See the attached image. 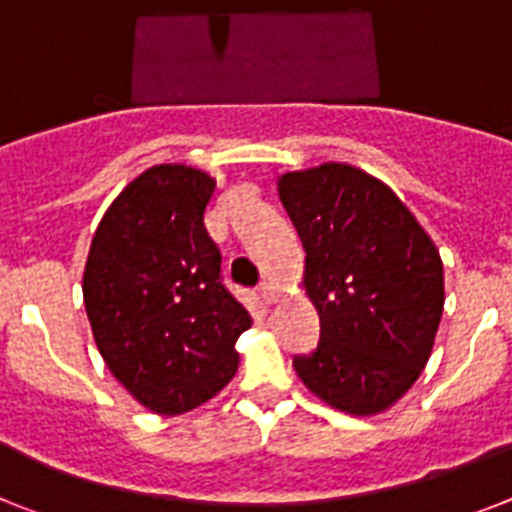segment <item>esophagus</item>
I'll return each instance as SVG.
<instances>
[{"mask_svg": "<svg viewBox=\"0 0 512 512\" xmlns=\"http://www.w3.org/2000/svg\"><path fill=\"white\" fill-rule=\"evenodd\" d=\"M260 299H263V304H276L278 302V294H276V286L273 283H263L260 286Z\"/></svg>", "mask_w": 512, "mask_h": 512, "instance_id": "1", "label": "esophagus"}]
</instances>
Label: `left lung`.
Segmentation results:
<instances>
[{
  "mask_svg": "<svg viewBox=\"0 0 512 512\" xmlns=\"http://www.w3.org/2000/svg\"><path fill=\"white\" fill-rule=\"evenodd\" d=\"M278 197L302 239V286L320 315L317 351L294 359L296 375L330 409L382 414L435 346L440 252L388 184L349 163L286 171Z\"/></svg>",
  "mask_w": 512,
  "mask_h": 512,
  "instance_id": "obj_1",
  "label": "left lung"
}]
</instances>
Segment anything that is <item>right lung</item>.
I'll use <instances>...</instances> for the list:
<instances>
[{
  "label": "right lung",
  "mask_w": 512,
  "mask_h": 512,
  "mask_svg": "<svg viewBox=\"0 0 512 512\" xmlns=\"http://www.w3.org/2000/svg\"><path fill=\"white\" fill-rule=\"evenodd\" d=\"M216 179L158 163L106 208L83 270L93 341L140 406L179 416L221 393L239 369L236 338L252 325L221 283L205 229Z\"/></svg>",
  "instance_id": "right-lung-1"
}]
</instances>
